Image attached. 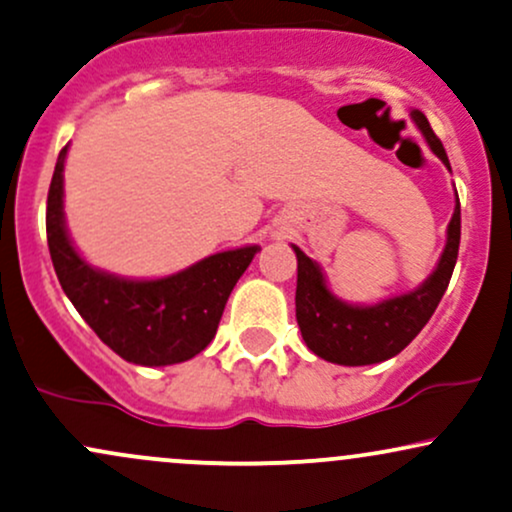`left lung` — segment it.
<instances>
[{
    "label": "left lung",
    "mask_w": 512,
    "mask_h": 512,
    "mask_svg": "<svg viewBox=\"0 0 512 512\" xmlns=\"http://www.w3.org/2000/svg\"><path fill=\"white\" fill-rule=\"evenodd\" d=\"M411 117L424 132L433 154L450 168L448 154L433 134L426 115L414 110ZM457 250H460V199L450 219L448 243L440 255L436 272L428 276L419 289L378 305H349L332 296L320 267L293 245L298 257L296 320L308 349L315 356L339 363V366H370V363L397 356L436 313L440 298L450 284Z\"/></svg>",
    "instance_id": "1"
}]
</instances>
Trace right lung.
I'll return each mask as SVG.
<instances>
[{
	"instance_id": "add662e5",
	"label": "right lung",
	"mask_w": 512,
	"mask_h": 512,
	"mask_svg": "<svg viewBox=\"0 0 512 512\" xmlns=\"http://www.w3.org/2000/svg\"><path fill=\"white\" fill-rule=\"evenodd\" d=\"M64 158L67 146L52 173L45 226L57 279L79 315L103 344L137 366H170L207 349L233 286L260 248L216 252L178 274L151 281L120 279L93 269L81 260L64 228Z\"/></svg>"
}]
</instances>
